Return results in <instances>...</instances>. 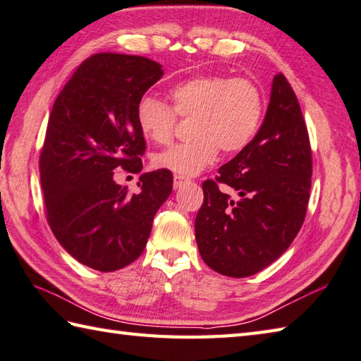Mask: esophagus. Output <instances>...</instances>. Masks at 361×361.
I'll return each mask as SVG.
<instances>
[{
  "instance_id": "34e87169",
  "label": "esophagus",
  "mask_w": 361,
  "mask_h": 361,
  "mask_svg": "<svg viewBox=\"0 0 361 361\" xmlns=\"http://www.w3.org/2000/svg\"><path fill=\"white\" fill-rule=\"evenodd\" d=\"M185 182H187V180L183 179V178H180V176H174V182H173V185H174V188H180Z\"/></svg>"
}]
</instances>
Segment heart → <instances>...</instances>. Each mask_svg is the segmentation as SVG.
Listing matches in <instances>:
<instances>
[{
  "instance_id": "b5f03b06",
  "label": "heart",
  "mask_w": 361,
  "mask_h": 361,
  "mask_svg": "<svg viewBox=\"0 0 361 361\" xmlns=\"http://www.w3.org/2000/svg\"><path fill=\"white\" fill-rule=\"evenodd\" d=\"M173 108L154 97H141L137 124L146 140L171 141L176 114L192 118V140L154 157V165L180 178L200 174L215 161L219 151L235 154L255 138L264 116V96L255 81L224 75H196L169 90Z\"/></svg>"
}]
</instances>
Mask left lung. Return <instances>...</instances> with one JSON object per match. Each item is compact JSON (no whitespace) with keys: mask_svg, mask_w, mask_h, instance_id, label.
Wrapping results in <instances>:
<instances>
[{"mask_svg":"<svg viewBox=\"0 0 361 361\" xmlns=\"http://www.w3.org/2000/svg\"><path fill=\"white\" fill-rule=\"evenodd\" d=\"M312 174L310 137L294 90L275 75L256 137L202 183L195 220L202 261L221 275L251 276L289 248L307 215ZM234 188L239 200L221 192Z\"/></svg>","mask_w":361,"mask_h":361,"instance_id":"8db88e82","label":"left lung"}]
</instances>
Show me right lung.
<instances>
[{
  "label": "right lung",
  "instance_id": "obj_1",
  "mask_svg": "<svg viewBox=\"0 0 361 361\" xmlns=\"http://www.w3.org/2000/svg\"><path fill=\"white\" fill-rule=\"evenodd\" d=\"M161 75L145 56L97 53L54 100L39 161L47 220L61 247L94 270L114 271L140 257L171 195L168 169L142 173L138 193L114 182L116 169H142L137 105Z\"/></svg>",
  "mask_w": 361,
  "mask_h": 361
}]
</instances>
